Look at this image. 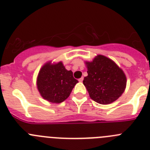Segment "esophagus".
Listing matches in <instances>:
<instances>
[{
	"instance_id": "1",
	"label": "esophagus",
	"mask_w": 150,
	"mask_h": 150,
	"mask_svg": "<svg viewBox=\"0 0 150 150\" xmlns=\"http://www.w3.org/2000/svg\"><path fill=\"white\" fill-rule=\"evenodd\" d=\"M83 78H79V79H78V81H79L80 82H82V81H83Z\"/></svg>"
}]
</instances>
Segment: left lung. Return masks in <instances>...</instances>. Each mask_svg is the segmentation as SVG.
I'll return each mask as SVG.
<instances>
[{
	"label": "left lung",
	"instance_id": "8db88e82",
	"mask_svg": "<svg viewBox=\"0 0 150 150\" xmlns=\"http://www.w3.org/2000/svg\"><path fill=\"white\" fill-rule=\"evenodd\" d=\"M88 75L83 79L89 97L100 104H109L124 92L127 78L121 68L110 58L98 54L86 62Z\"/></svg>",
	"mask_w": 150,
	"mask_h": 150
}]
</instances>
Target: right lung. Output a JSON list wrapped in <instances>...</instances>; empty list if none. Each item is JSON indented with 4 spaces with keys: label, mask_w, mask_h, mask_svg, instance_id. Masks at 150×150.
<instances>
[{
    "label": "right lung",
    "mask_w": 150,
    "mask_h": 150,
    "mask_svg": "<svg viewBox=\"0 0 150 150\" xmlns=\"http://www.w3.org/2000/svg\"><path fill=\"white\" fill-rule=\"evenodd\" d=\"M71 70H67L62 62L47 63L42 67L37 78L40 96L51 103H60L69 96L78 83Z\"/></svg>",
    "instance_id": "1"
}]
</instances>
